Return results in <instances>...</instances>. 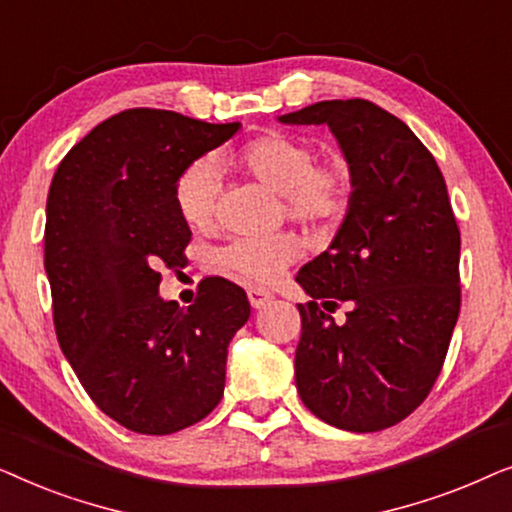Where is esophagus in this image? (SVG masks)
I'll return each mask as SVG.
<instances>
[{"label": "esophagus", "mask_w": 512, "mask_h": 512, "mask_svg": "<svg viewBox=\"0 0 512 512\" xmlns=\"http://www.w3.org/2000/svg\"><path fill=\"white\" fill-rule=\"evenodd\" d=\"M249 296V303L254 310H261V307H265L272 300V293L265 291V289H256V286H251V289L247 291Z\"/></svg>", "instance_id": "obj_1"}]
</instances>
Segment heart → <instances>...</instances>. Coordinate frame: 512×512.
I'll list each match as a JSON object with an SVG mask.
<instances>
[{
    "label": "heart",
    "instance_id": "heart-1",
    "mask_svg": "<svg viewBox=\"0 0 512 512\" xmlns=\"http://www.w3.org/2000/svg\"><path fill=\"white\" fill-rule=\"evenodd\" d=\"M235 165L270 191L282 195L291 219L305 226H333L349 212L354 177L345 160L314 165V149L305 139L268 132L251 139L235 156ZM219 170L212 158L193 160L174 184V205L181 219L193 228H207L216 216ZM303 254L296 235L235 237L216 258L223 270L256 286L275 284L284 270Z\"/></svg>",
    "mask_w": 512,
    "mask_h": 512
}]
</instances>
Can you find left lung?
<instances>
[{"instance_id": "8db88e82", "label": "left lung", "mask_w": 512, "mask_h": 512, "mask_svg": "<svg viewBox=\"0 0 512 512\" xmlns=\"http://www.w3.org/2000/svg\"><path fill=\"white\" fill-rule=\"evenodd\" d=\"M328 125L354 177L331 247L300 268L296 387L326 424L389 429L440 375L459 319L461 235L443 172L415 132L368 100H326L279 116ZM340 302L348 319L327 314Z\"/></svg>"}]
</instances>
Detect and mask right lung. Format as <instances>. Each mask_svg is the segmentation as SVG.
I'll return each instance as SVG.
<instances>
[{
	"label": "right lung",
	"instance_id": "add662e5",
	"mask_svg": "<svg viewBox=\"0 0 512 512\" xmlns=\"http://www.w3.org/2000/svg\"><path fill=\"white\" fill-rule=\"evenodd\" d=\"M240 123L128 109L95 125L55 170L44 268L62 354L104 415L146 436L205 419L226 387V356L251 307L207 277L193 305L158 296L160 268H184L191 228L174 184Z\"/></svg>",
	"mask_w": 512,
	"mask_h": 512
}]
</instances>
